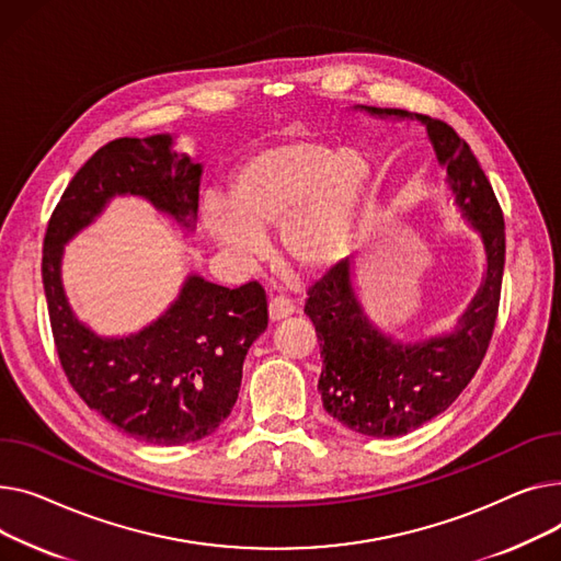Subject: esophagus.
Here are the masks:
<instances>
[{
    "mask_svg": "<svg viewBox=\"0 0 561 561\" xmlns=\"http://www.w3.org/2000/svg\"><path fill=\"white\" fill-rule=\"evenodd\" d=\"M296 312V306L287 299V296H276L270 304V319L272 321H283Z\"/></svg>",
    "mask_w": 561,
    "mask_h": 561,
    "instance_id": "esophagus-1",
    "label": "esophagus"
}]
</instances>
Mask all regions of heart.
Listing matches in <instances>:
<instances>
[{"instance_id":"obj_1","label":"heart","mask_w":561,"mask_h":561,"mask_svg":"<svg viewBox=\"0 0 561 561\" xmlns=\"http://www.w3.org/2000/svg\"><path fill=\"white\" fill-rule=\"evenodd\" d=\"M374 181L369 156L296 138L251 153L233 176V206L213 202L206 221L228 249L260 255L265 230L283 226L285 253L308 272L337 265L348 253Z\"/></svg>"}]
</instances>
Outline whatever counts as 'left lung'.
I'll use <instances>...</instances> for the list:
<instances>
[{
    "instance_id": "obj_1",
    "label": "left lung",
    "mask_w": 561,
    "mask_h": 561,
    "mask_svg": "<svg viewBox=\"0 0 561 561\" xmlns=\"http://www.w3.org/2000/svg\"><path fill=\"white\" fill-rule=\"evenodd\" d=\"M359 108L425 124L455 204L480 230L486 253L484 283L457 331L425 342L399 344L376 331L357 304L348 262H340L308 291L306 314L323 357L317 387L325 412L359 435L399 437L442 414L482 365L501 306L505 219L478 158L453 126L397 108Z\"/></svg>"
}]
</instances>
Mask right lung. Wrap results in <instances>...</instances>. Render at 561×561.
Wrapping results in <instances>:
<instances>
[{"label":"right lung","instance_id":"add662e5","mask_svg":"<svg viewBox=\"0 0 561 561\" xmlns=\"http://www.w3.org/2000/svg\"><path fill=\"white\" fill-rule=\"evenodd\" d=\"M172 136L117 138L75 174L43 244V285L60 367L81 401L138 442L181 446L215 433L233 410L242 365L265 333L267 294L257 280L228 289L190 276L174 306L138 335L96 337L72 314L60 283L62 244L115 194H138L190 226L202 164L174 153Z\"/></svg>","mask_w":561,"mask_h":561}]
</instances>
